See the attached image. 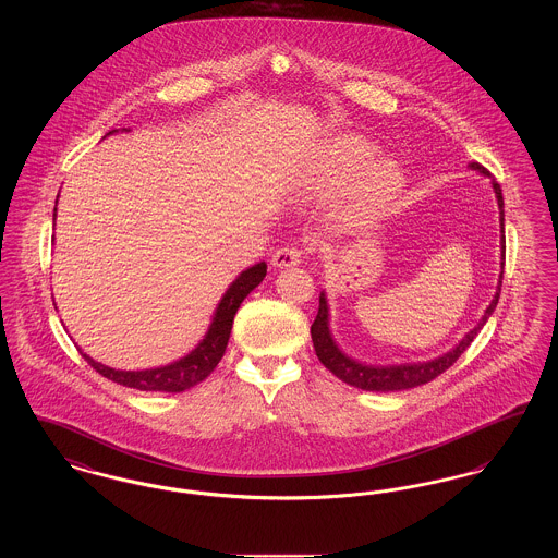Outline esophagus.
Listing matches in <instances>:
<instances>
[{
    "label": "esophagus",
    "mask_w": 558,
    "mask_h": 558,
    "mask_svg": "<svg viewBox=\"0 0 558 558\" xmlns=\"http://www.w3.org/2000/svg\"><path fill=\"white\" fill-rule=\"evenodd\" d=\"M303 262V251L299 246L287 244L282 248H278L271 257V266L282 269V267L299 266Z\"/></svg>",
    "instance_id": "1"
}]
</instances>
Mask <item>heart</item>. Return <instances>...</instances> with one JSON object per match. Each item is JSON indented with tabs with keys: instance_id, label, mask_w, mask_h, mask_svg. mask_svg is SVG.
Returning a JSON list of instances; mask_svg holds the SVG:
<instances>
[{
	"instance_id": "heart-1",
	"label": "heart",
	"mask_w": 558,
	"mask_h": 558,
	"mask_svg": "<svg viewBox=\"0 0 558 558\" xmlns=\"http://www.w3.org/2000/svg\"><path fill=\"white\" fill-rule=\"evenodd\" d=\"M374 155L371 144L357 137L337 140L328 155L312 169V182L328 190L343 186ZM405 187V173L398 160L380 159L360 175L351 192V211L362 219L372 221L391 211L401 198Z\"/></svg>"
}]
</instances>
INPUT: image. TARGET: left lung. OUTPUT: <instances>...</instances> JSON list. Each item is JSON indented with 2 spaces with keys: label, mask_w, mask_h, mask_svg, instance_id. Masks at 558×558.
Segmentation results:
<instances>
[{
  "label": "left lung",
  "mask_w": 558,
  "mask_h": 558,
  "mask_svg": "<svg viewBox=\"0 0 558 558\" xmlns=\"http://www.w3.org/2000/svg\"><path fill=\"white\" fill-rule=\"evenodd\" d=\"M471 169L478 171L485 178H492L489 171L478 165L471 162ZM492 186L498 198V207H500V248H502V269H505L506 239H505V198H502V187L492 180ZM500 289H502V271H500V280H498V289L489 303V307L485 310L483 318L478 319L477 326L473 330H469L464 335V339L458 345L450 349L448 353L428 360V362H418V364H396V366H371V364H362L353 357H349L345 351H341V347L337 345L332 332H330V312H328V301L324 291L319 292L318 316L312 324V341L314 349L318 355L319 362L332 372L335 376H339L343 383L364 389V391H401V389H412L418 385L430 383L433 378H437L439 374L450 368L451 364L466 351V347L473 343V339L477 337L478 330L485 326L487 318L494 314L498 299H500Z\"/></svg>",
  "instance_id": "1"
}]
</instances>
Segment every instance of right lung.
I'll list each match as a JSON object with an SVG mask.
<instances>
[{
	"instance_id": "add662e5",
	"label": "right lung",
	"mask_w": 558,
	"mask_h": 558,
	"mask_svg": "<svg viewBox=\"0 0 558 558\" xmlns=\"http://www.w3.org/2000/svg\"><path fill=\"white\" fill-rule=\"evenodd\" d=\"M119 130H112L110 133H117ZM130 132V130H125ZM58 203V201H56ZM53 219H56V207H53ZM266 262L255 264L244 271H240L239 278L228 287V291L223 292L221 301L215 307L211 324L207 335L203 337V341L194 347L184 357L159 366V368H148V371H117L105 366L100 362H96L94 357H89L87 353L81 351V355L85 357V362L96 372H100L105 378L137 389V391H162V393H182L190 387L198 385L201 380H205L215 366L219 364V360L226 353V347L230 341V332H232V324L234 316L239 312L240 303L246 299V294L253 291L255 287L262 284V280L266 278Z\"/></svg>"
}]
</instances>
